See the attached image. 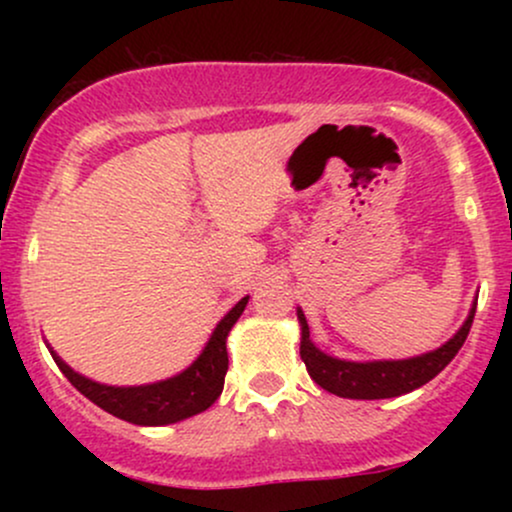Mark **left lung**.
Wrapping results in <instances>:
<instances>
[{
	"instance_id": "obj_1",
	"label": "left lung",
	"mask_w": 512,
	"mask_h": 512,
	"mask_svg": "<svg viewBox=\"0 0 512 512\" xmlns=\"http://www.w3.org/2000/svg\"><path fill=\"white\" fill-rule=\"evenodd\" d=\"M474 313H477V303H474L472 313H469L460 332L443 344L440 349L431 354L404 358V361H370V363H354V361H339L322 354L317 346L310 342L308 322H305L303 310H298V320H301V358L308 368L310 378L315 380L322 390L332 392L337 397L349 399H387L407 395L416 387L426 385L433 380L448 363L455 358L457 351L462 349L464 339L472 330Z\"/></svg>"
}]
</instances>
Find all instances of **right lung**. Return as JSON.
Returning <instances> with one entry per match:
<instances>
[{"instance_id": "obj_1", "label": "right lung", "mask_w": 512, "mask_h": 512, "mask_svg": "<svg viewBox=\"0 0 512 512\" xmlns=\"http://www.w3.org/2000/svg\"><path fill=\"white\" fill-rule=\"evenodd\" d=\"M248 298L236 303L223 320L216 325L214 334L204 346V351L192 363L190 368L182 370L180 375L170 380H161L154 385H139V387H110L93 383L84 375L74 373L60 356L52 351V358L60 366L64 378L72 383L81 395L91 399L93 404L108 411V414L125 419L129 424L137 426H163L175 424V421L190 419L199 411L209 409L216 402L223 390V378L228 370V351L226 337L236 320L243 315Z\"/></svg>"}]
</instances>
